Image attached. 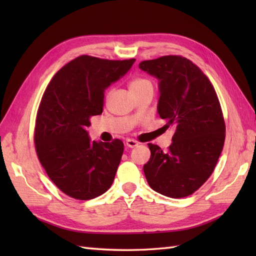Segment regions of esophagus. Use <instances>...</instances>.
Returning a JSON list of instances; mask_svg holds the SVG:
<instances>
[{"instance_id":"1","label":"esophagus","mask_w":256,"mask_h":256,"mask_svg":"<svg viewBox=\"0 0 256 256\" xmlns=\"http://www.w3.org/2000/svg\"><path fill=\"white\" fill-rule=\"evenodd\" d=\"M138 144L140 142L136 140H133V138L126 140V146H128V148H135V146H138Z\"/></svg>"}]
</instances>
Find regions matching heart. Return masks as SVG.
I'll list each match as a JSON object with an SVG mask.
<instances>
[{
    "mask_svg": "<svg viewBox=\"0 0 256 256\" xmlns=\"http://www.w3.org/2000/svg\"><path fill=\"white\" fill-rule=\"evenodd\" d=\"M152 84L150 81L146 78L143 77H134L131 80H130L128 86H130V89L133 92V94H136L138 91L142 90L144 86Z\"/></svg>",
    "mask_w": 256,
    "mask_h": 256,
    "instance_id": "b5f03b06",
    "label": "heart"
}]
</instances>
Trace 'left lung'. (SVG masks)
Here are the masks:
<instances>
[{"mask_svg": "<svg viewBox=\"0 0 256 256\" xmlns=\"http://www.w3.org/2000/svg\"><path fill=\"white\" fill-rule=\"evenodd\" d=\"M138 67L160 80L157 111L164 128L175 131L167 152L148 144L145 177L156 192L187 197L211 176L224 148L226 123L218 96L197 64L182 56L144 60Z\"/></svg>", "mask_w": 256, "mask_h": 256, "instance_id": "left-lung-1", "label": "left lung"}]
</instances>
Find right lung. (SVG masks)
Masks as SVG:
<instances>
[{"instance_id": "add662e5", "label": "right lung", "mask_w": 256, "mask_h": 256, "mask_svg": "<svg viewBox=\"0 0 256 256\" xmlns=\"http://www.w3.org/2000/svg\"><path fill=\"white\" fill-rule=\"evenodd\" d=\"M134 62L79 56L58 70L42 94L34 131L36 153L48 177L69 197L90 200L111 187L123 142H91L86 128L91 116L102 113L106 89Z\"/></svg>"}]
</instances>
